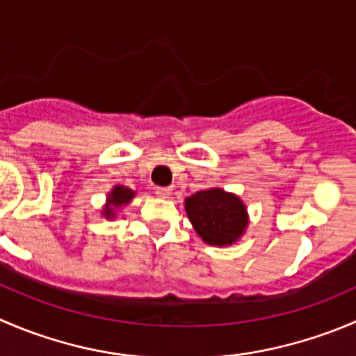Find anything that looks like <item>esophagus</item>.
<instances>
[{
	"mask_svg": "<svg viewBox=\"0 0 356 356\" xmlns=\"http://www.w3.org/2000/svg\"><path fill=\"white\" fill-rule=\"evenodd\" d=\"M154 193H156V196H160V198H170L172 188H156Z\"/></svg>",
	"mask_w": 356,
	"mask_h": 356,
	"instance_id": "34e87169",
	"label": "esophagus"
}]
</instances>
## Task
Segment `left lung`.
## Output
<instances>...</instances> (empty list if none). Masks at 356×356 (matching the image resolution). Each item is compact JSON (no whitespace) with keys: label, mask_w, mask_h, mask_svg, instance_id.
I'll list each match as a JSON object with an SVG mask.
<instances>
[{"label":"left lung","mask_w":356,"mask_h":356,"mask_svg":"<svg viewBox=\"0 0 356 356\" xmlns=\"http://www.w3.org/2000/svg\"><path fill=\"white\" fill-rule=\"evenodd\" d=\"M184 209L198 236L213 247L236 243L247 231V205L240 196L222 188L196 191L184 200Z\"/></svg>","instance_id":"left-lung-1"}]
</instances>
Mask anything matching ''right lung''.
I'll use <instances>...</instances> for the list:
<instances>
[{"instance_id":"obj_1","label":"right lung","mask_w":356,"mask_h":356,"mask_svg":"<svg viewBox=\"0 0 356 356\" xmlns=\"http://www.w3.org/2000/svg\"><path fill=\"white\" fill-rule=\"evenodd\" d=\"M136 195L137 193L134 191V189L122 184H116L115 188L108 193V196H106V205L102 207L101 210L102 217L108 220H113L116 217V213H118V210L129 205V203L136 198Z\"/></svg>"}]
</instances>
